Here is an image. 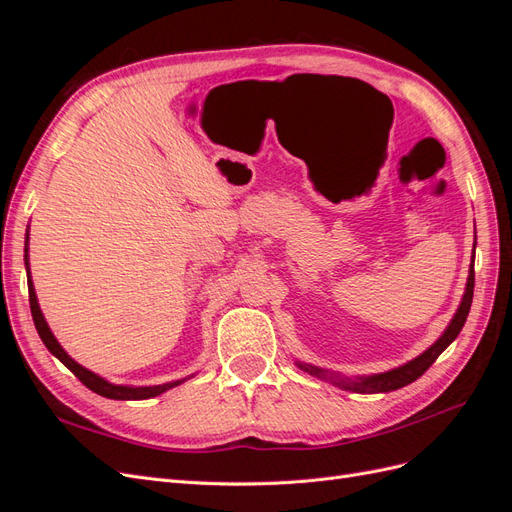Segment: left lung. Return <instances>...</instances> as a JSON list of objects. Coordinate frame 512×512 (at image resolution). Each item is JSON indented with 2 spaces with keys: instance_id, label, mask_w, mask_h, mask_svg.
I'll return each mask as SVG.
<instances>
[{
  "instance_id": "8db88e82",
  "label": "left lung",
  "mask_w": 512,
  "mask_h": 512,
  "mask_svg": "<svg viewBox=\"0 0 512 512\" xmlns=\"http://www.w3.org/2000/svg\"><path fill=\"white\" fill-rule=\"evenodd\" d=\"M474 247H476V243H474ZM472 297H474V256H472L466 292H463V299H461V305L457 309V314L453 316V320L446 327V331L440 335L438 342L433 344L431 348H427L421 356H416L414 361L401 365V367H395L391 371H384V374L367 376V378H356V380L333 376V374H329V371H324V369L314 367V365H307V363H297V365H299V369L307 371L309 376H316V378H322V380H331L333 384L342 386L344 391H352V393H389V391H397V389H401V386H406V384L421 378L425 371L433 363H436L438 356L455 342L459 331L463 329V324H466L468 314H470Z\"/></svg>"
}]
</instances>
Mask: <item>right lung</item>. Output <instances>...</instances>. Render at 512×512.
<instances>
[{"instance_id":"right-lung-1","label":"right lung","mask_w":512,"mask_h":512,"mask_svg":"<svg viewBox=\"0 0 512 512\" xmlns=\"http://www.w3.org/2000/svg\"><path fill=\"white\" fill-rule=\"evenodd\" d=\"M25 269H27V288H29V307H32V318L36 324V331L40 335V339L44 342V346L49 348L51 354H55L57 359L64 363L72 374L79 378L89 391H94L102 397L108 399H149V397H156L168 389H173V386L181 384L183 380H175V382H166V384H158V386H121V384H111L108 380L96 376L94 371L85 369L83 365L76 363L74 359H70L68 352L59 346V342L55 339V335L51 333L49 324H46L42 312H40V305L36 299V290H34V282H32V275H29V260H27V241H25Z\"/></svg>"}]
</instances>
